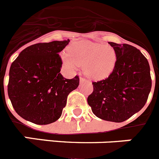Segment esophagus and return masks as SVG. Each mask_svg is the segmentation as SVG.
Listing matches in <instances>:
<instances>
[{
    "label": "esophagus",
    "instance_id": "esophagus-1",
    "mask_svg": "<svg viewBox=\"0 0 159 159\" xmlns=\"http://www.w3.org/2000/svg\"><path fill=\"white\" fill-rule=\"evenodd\" d=\"M85 81H86V80H85V78H81H81H80V83L85 82Z\"/></svg>",
    "mask_w": 159,
    "mask_h": 159
}]
</instances>
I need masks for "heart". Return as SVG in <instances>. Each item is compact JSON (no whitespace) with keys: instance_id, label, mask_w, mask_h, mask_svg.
Here are the masks:
<instances>
[{"instance_id":"1","label":"heart","mask_w":159,"mask_h":159,"mask_svg":"<svg viewBox=\"0 0 159 159\" xmlns=\"http://www.w3.org/2000/svg\"><path fill=\"white\" fill-rule=\"evenodd\" d=\"M62 60L70 70H76L80 66H84L87 76L102 79L113 71L116 63V53L109 45L79 40L71 44L69 52L62 53Z\"/></svg>"}]
</instances>
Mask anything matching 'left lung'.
<instances>
[{
    "label": "left lung",
    "mask_w": 159,
    "mask_h": 159,
    "mask_svg": "<svg viewBox=\"0 0 159 159\" xmlns=\"http://www.w3.org/2000/svg\"><path fill=\"white\" fill-rule=\"evenodd\" d=\"M116 53V63L106 79L93 82L87 98L94 115L120 123L142 109L151 89L149 62L136 48L108 42Z\"/></svg>",
    "instance_id": "8db88e82"
}]
</instances>
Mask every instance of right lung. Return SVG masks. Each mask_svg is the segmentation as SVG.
I'll use <instances>...</instances> for the list:
<instances>
[{
    "label": "right lung",
    "instance_id": "add662e5",
    "mask_svg": "<svg viewBox=\"0 0 159 159\" xmlns=\"http://www.w3.org/2000/svg\"><path fill=\"white\" fill-rule=\"evenodd\" d=\"M70 40L29 46L11 65L8 94L16 113L39 125L58 120L67 97L79 85V78H63L61 52Z\"/></svg>",
    "mask_w": 159,
    "mask_h": 159
}]
</instances>
